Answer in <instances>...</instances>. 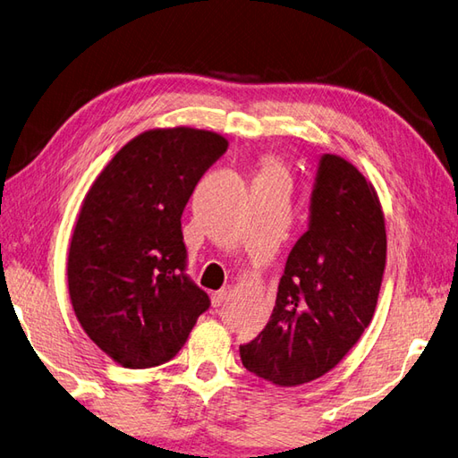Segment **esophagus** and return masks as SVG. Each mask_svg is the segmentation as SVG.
<instances>
[{"label": "esophagus", "mask_w": 458, "mask_h": 458, "mask_svg": "<svg viewBox=\"0 0 458 458\" xmlns=\"http://www.w3.org/2000/svg\"><path fill=\"white\" fill-rule=\"evenodd\" d=\"M227 296H229V288H221V291L213 293V294H211V302H213V306H221L223 302L227 301Z\"/></svg>", "instance_id": "obj_1"}]
</instances>
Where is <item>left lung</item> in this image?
Masks as SVG:
<instances>
[{"mask_svg":"<svg viewBox=\"0 0 458 458\" xmlns=\"http://www.w3.org/2000/svg\"><path fill=\"white\" fill-rule=\"evenodd\" d=\"M386 253L373 185L344 157L324 154L308 231L286 259L263 332L239 346L242 366L281 387L308 384L338 366L376 312Z\"/></svg>","mask_w":458,"mask_h":458,"instance_id":"left-lung-1","label":"left lung"}]
</instances>
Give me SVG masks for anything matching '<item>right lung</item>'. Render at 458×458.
Listing matches in <instances>:
<instances>
[{
  "mask_svg": "<svg viewBox=\"0 0 458 458\" xmlns=\"http://www.w3.org/2000/svg\"><path fill=\"white\" fill-rule=\"evenodd\" d=\"M208 130L136 136L92 183L69 249V294L89 338L120 366L172 360L211 301L185 275L182 213L227 150Z\"/></svg>",
  "mask_w": 458,
  "mask_h": 458,
  "instance_id": "right-lung-1",
  "label": "right lung"
}]
</instances>
